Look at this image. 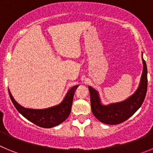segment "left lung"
<instances>
[{"label":"left lung","instance_id":"1","mask_svg":"<svg viewBox=\"0 0 153 153\" xmlns=\"http://www.w3.org/2000/svg\"><path fill=\"white\" fill-rule=\"evenodd\" d=\"M143 70L139 88L130 97L120 102L111 103L107 106L102 105L98 93L93 87L89 86L91 109L96 118L102 123L116 125L121 123L137 111L145 100L147 91V67L143 60Z\"/></svg>","mask_w":153,"mask_h":153}]
</instances>
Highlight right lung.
<instances>
[{"label":"right lung","instance_id":"1","mask_svg":"<svg viewBox=\"0 0 153 153\" xmlns=\"http://www.w3.org/2000/svg\"><path fill=\"white\" fill-rule=\"evenodd\" d=\"M78 86L70 89L62 102L57 106L44 109H33L24 108L19 105L9 92L10 100L17 111L29 121L43 128H51L63 123L70 115L72 107L74 93Z\"/></svg>","mask_w":153,"mask_h":153}]
</instances>
